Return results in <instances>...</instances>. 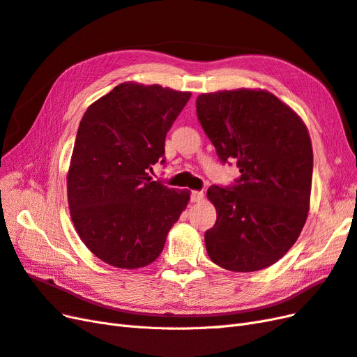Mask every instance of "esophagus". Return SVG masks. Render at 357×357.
<instances>
[{
	"instance_id": "34e87169",
	"label": "esophagus",
	"mask_w": 357,
	"mask_h": 357,
	"mask_svg": "<svg viewBox=\"0 0 357 357\" xmlns=\"http://www.w3.org/2000/svg\"><path fill=\"white\" fill-rule=\"evenodd\" d=\"M204 197L203 191H191V202L192 203H200Z\"/></svg>"
}]
</instances>
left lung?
<instances>
[{
  "label": "left lung",
  "mask_w": 357,
  "mask_h": 357,
  "mask_svg": "<svg viewBox=\"0 0 357 357\" xmlns=\"http://www.w3.org/2000/svg\"><path fill=\"white\" fill-rule=\"evenodd\" d=\"M197 119L231 185H212L216 222L204 233L211 259L229 271H258L292 248L307 220L313 149L301 119L264 90H224L195 102Z\"/></svg>",
  "instance_id": "left-lung-1"
}]
</instances>
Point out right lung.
<instances>
[{
	"label": "right lung",
	"instance_id": "1",
	"mask_svg": "<svg viewBox=\"0 0 357 357\" xmlns=\"http://www.w3.org/2000/svg\"><path fill=\"white\" fill-rule=\"evenodd\" d=\"M190 91L123 83L87 108L68 172V203L83 243L109 266L133 270L162 254L187 208V190L148 172L166 165L165 141Z\"/></svg>",
	"mask_w": 357,
	"mask_h": 357
}]
</instances>
